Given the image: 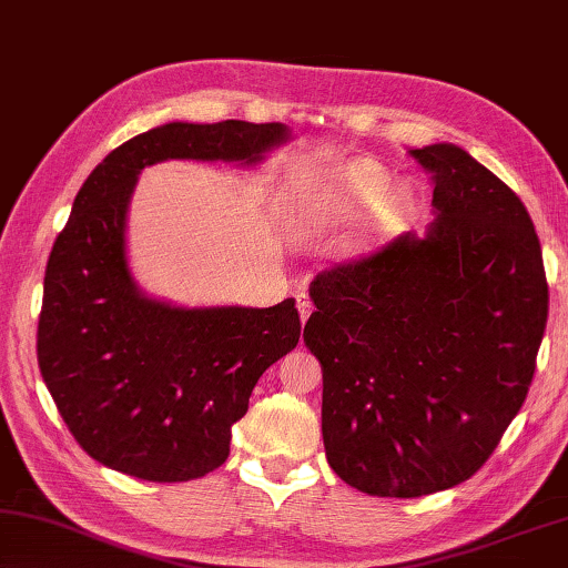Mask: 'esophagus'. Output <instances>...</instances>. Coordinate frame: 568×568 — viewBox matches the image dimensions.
<instances>
[{
    "label": "esophagus",
    "instance_id": "esophagus-1",
    "mask_svg": "<svg viewBox=\"0 0 568 568\" xmlns=\"http://www.w3.org/2000/svg\"><path fill=\"white\" fill-rule=\"evenodd\" d=\"M297 313H301L303 323H305V320L311 317V313H313V303H311V297H307L305 293L297 295Z\"/></svg>",
    "mask_w": 568,
    "mask_h": 568
}]
</instances>
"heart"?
<instances>
[{
	"instance_id": "b5f03b06",
	"label": "heart",
	"mask_w": 568,
	"mask_h": 568,
	"mask_svg": "<svg viewBox=\"0 0 568 568\" xmlns=\"http://www.w3.org/2000/svg\"><path fill=\"white\" fill-rule=\"evenodd\" d=\"M389 173L369 159L349 161L323 176L301 179L291 185V209L303 231H320L379 199V211L399 219L409 209L405 189H387Z\"/></svg>"
}]
</instances>
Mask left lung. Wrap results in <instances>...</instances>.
<instances>
[{"label":"left lung","instance_id":"obj_1","mask_svg":"<svg viewBox=\"0 0 568 568\" xmlns=\"http://www.w3.org/2000/svg\"><path fill=\"white\" fill-rule=\"evenodd\" d=\"M437 219L315 275L305 345L323 365L329 467L412 499L477 474L517 417L546 315L539 235L507 183L455 143L409 151Z\"/></svg>","mask_w":568,"mask_h":568}]
</instances>
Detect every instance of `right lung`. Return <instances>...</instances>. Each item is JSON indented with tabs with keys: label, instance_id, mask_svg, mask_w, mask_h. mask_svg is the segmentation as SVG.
Returning a JSON list of instances; mask_svg holds the SVG:
<instances>
[{
	"label": "right lung",
	"instance_id": "1",
	"mask_svg": "<svg viewBox=\"0 0 568 568\" xmlns=\"http://www.w3.org/2000/svg\"><path fill=\"white\" fill-rule=\"evenodd\" d=\"M283 123H183L139 133L91 171L51 248L37 357L89 457L129 477L189 481L231 455L267 367L301 339L293 297L273 307H176L143 295L126 257L139 173L166 159L257 163Z\"/></svg>",
	"mask_w": 568,
	"mask_h": 568
}]
</instances>
